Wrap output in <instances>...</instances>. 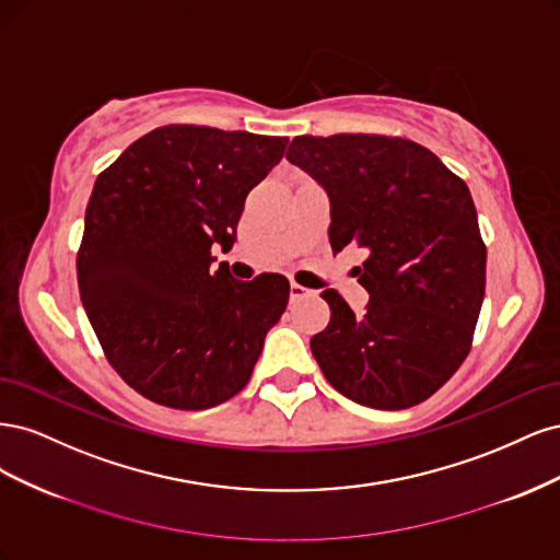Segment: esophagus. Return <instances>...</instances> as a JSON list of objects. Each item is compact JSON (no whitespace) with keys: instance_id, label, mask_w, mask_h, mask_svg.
I'll list each match as a JSON object with an SVG mask.
<instances>
[{"instance_id":"1","label":"esophagus","mask_w":560,"mask_h":560,"mask_svg":"<svg viewBox=\"0 0 560 560\" xmlns=\"http://www.w3.org/2000/svg\"><path fill=\"white\" fill-rule=\"evenodd\" d=\"M308 294H311V290H306V287H301L299 282H292V284H290V296H292V301H299V299L308 296Z\"/></svg>"}]
</instances>
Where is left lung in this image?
Instances as JSON below:
<instances>
[{
  "label": "left lung",
  "instance_id": "left-lung-1",
  "mask_svg": "<svg viewBox=\"0 0 560 560\" xmlns=\"http://www.w3.org/2000/svg\"><path fill=\"white\" fill-rule=\"evenodd\" d=\"M287 159L329 196L334 252L358 245L362 315L327 290L311 338L325 378L371 409H409L467 358L486 290V245L467 184L430 149L385 135L294 138Z\"/></svg>",
  "mask_w": 560,
  "mask_h": 560
}]
</instances>
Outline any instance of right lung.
<instances>
[{"label": "right lung", "instance_id": "add662e5", "mask_svg": "<svg viewBox=\"0 0 560 560\" xmlns=\"http://www.w3.org/2000/svg\"><path fill=\"white\" fill-rule=\"evenodd\" d=\"M287 138L163 126L95 179L77 254L83 308L109 364L151 401L200 411L238 395L290 280L212 270L231 249L247 194L280 163Z\"/></svg>", "mask_w": 560, "mask_h": 560}]
</instances>
